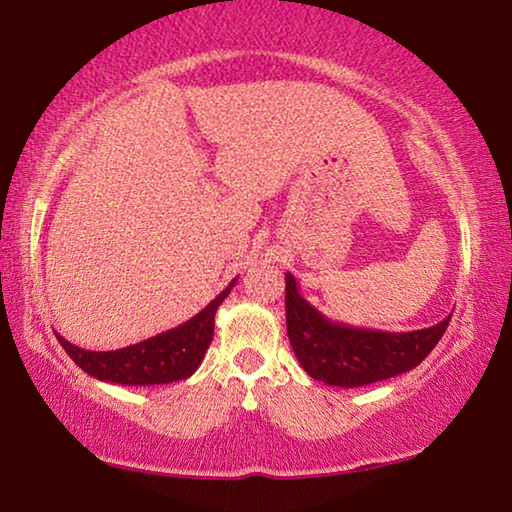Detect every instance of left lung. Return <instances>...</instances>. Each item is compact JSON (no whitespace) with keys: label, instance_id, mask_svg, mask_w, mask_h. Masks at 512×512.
Listing matches in <instances>:
<instances>
[{"label":"left lung","instance_id":"obj_1","mask_svg":"<svg viewBox=\"0 0 512 512\" xmlns=\"http://www.w3.org/2000/svg\"><path fill=\"white\" fill-rule=\"evenodd\" d=\"M287 334L300 366L327 386L357 388L413 370L443 339L452 316L413 332H379L334 323L300 296L287 273Z\"/></svg>","mask_w":512,"mask_h":512}]
</instances>
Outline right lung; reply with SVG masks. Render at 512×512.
Returning a JSON list of instances; mask_svg holds the SVG:
<instances>
[{
	"label": "right lung",
	"mask_w": 512,
	"mask_h": 512,
	"mask_svg": "<svg viewBox=\"0 0 512 512\" xmlns=\"http://www.w3.org/2000/svg\"><path fill=\"white\" fill-rule=\"evenodd\" d=\"M235 282L237 280H232L210 305L198 311L194 318H189L187 323L135 345H126L121 350L92 352L69 343L60 334H56V339L76 366L99 381L121 386H155L187 379L201 366L205 352L210 348L216 309L228 298Z\"/></svg>",
	"instance_id": "right-lung-1"
}]
</instances>
